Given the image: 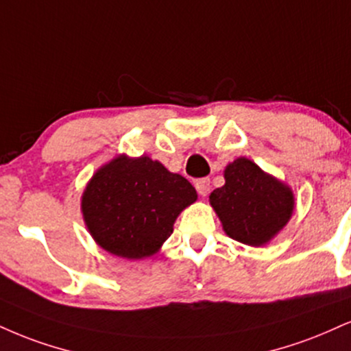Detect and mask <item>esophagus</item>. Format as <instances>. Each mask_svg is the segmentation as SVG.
Returning a JSON list of instances; mask_svg holds the SVG:
<instances>
[{
	"label": "esophagus",
	"mask_w": 351,
	"mask_h": 351,
	"mask_svg": "<svg viewBox=\"0 0 351 351\" xmlns=\"http://www.w3.org/2000/svg\"><path fill=\"white\" fill-rule=\"evenodd\" d=\"M194 186H196V191L199 193L201 196H206L210 189V181H209V178H201L194 183Z\"/></svg>",
	"instance_id": "obj_1"
}]
</instances>
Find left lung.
<instances>
[{
  "label": "left lung",
  "instance_id": "8db88e82",
  "mask_svg": "<svg viewBox=\"0 0 351 351\" xmlns=\"http://www.w3.org/2000/svg\"><path fill=\"white\" fill-rule=\"evenodd\" d=\"M223 176L226 184L214 189L209 201L226 234L252 247L267 243L293 214L291 189L243 157L230 163Z\"/></svg>",
  "mask_w": 351,
  "mask_h": 351
}]
</instances>
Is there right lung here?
<instances>
[{
    "mask_svg": "<svg viewBox=\"0 0 351 351\" xmlns=\"http://www.w3.org/2000/svg\"><path fill=\"white\" fill-rule=\"evenodd\" d=\"M197 194L186 178L149 157H119L98 170L83 194V216L104 250L137 260L154 255Z\"/></svg>",
    "mask_w": 351,
    "mask_h": 351,
    "instance_id": "1",
    "label": "right lung"
}]
</instances>
